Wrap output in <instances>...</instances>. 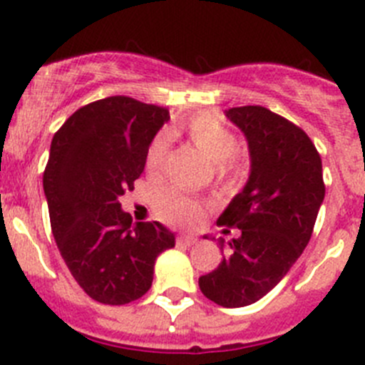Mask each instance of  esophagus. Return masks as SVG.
<instances>
[{"label": "esophagus", "mask_w": 365, "mask_h": 365, "mask_svg": "<svg viewBox=\"0 0 365 365\" xmlns=\"http://www.w3.org/2000/svg\"><path fill=\"white\" fill-rule=\"evenodd\" d=\"M176 244L190 247V245L197 244V238L192 237V235H180V237H176Z\"/></svg>", "instance_id": "34e87169"}]
</instances>
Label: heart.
Returning a JSON list of instances; mask_svg holds the SVG:
<instances>
[{
    "mask_svg": "<svg viewBox=\"0 0 365 365\" xmlns=\"http://www.w3.org/2000/svg\"><path fill=\"white\" fill-rule=\"evenodd\" d=\"M190 141L215 164L217 175L222 180H244L249 173L247 157L237 152V138L217 116L210 113L192 114L183 125ZM169 150V135L160 132L146 150V169L159 173ZM155 212L164 222L175 226H192L203 219L206 206L203 201L169 189L160 192L155 201Z\"/></svg>",
    "mask_w": 365,
    "mask_h": 365,
    "instance_id": "heart-1",
    "label": "heart"
}]
</instances>
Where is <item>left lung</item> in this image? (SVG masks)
Returning <instances> with one entry per match:
<instances>
[{
  "label": "left lung",
  "mask_w": 365,
  "mask_h": 365,
  "mask_svg": "<svg viewBox=\"0 0 365 365\" xmlns=\"http://www.w3.org/2000/svg\"><path fill=\"white\" fill-rule=\"evenodd\" d=\"M226 116L247 138L251 175L217 220L242 235L219 240L224 257L200 288L217 305L244 307L274 289L307 247L325 183L322 157L298 125L261 106Z\"/></svg>",
  "instance_id": "1"
}]
</instances>
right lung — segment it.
Returning <instances> with one entry per match:
<instances>
[{"label": "right lung", "instance_id": "add662e5", "mask_svg": "<svg viewBox=\"0 0 365 365\" xmlns=\"http://www.w3.org/2000/svg\"><path fill=\"white\" fill-rule=\"evenodd\" d=\"M168 118L165 108L116 95L77 109L51 143L43 171L51 230L77 284L101 304L141 298L157 256L175 247L171 231L134 224L120 205Z\"/></svg>", "mask_w": 365, "mask_h": 365}]
</instances>
